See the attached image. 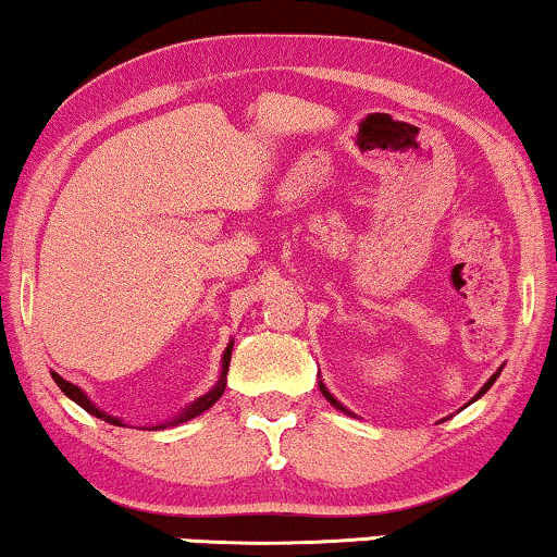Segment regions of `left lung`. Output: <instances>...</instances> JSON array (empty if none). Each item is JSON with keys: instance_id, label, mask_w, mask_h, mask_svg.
I'll use <instances>...</instances> for the list:
<instances>
[{"instance_id": "obj_1", "label": "left lung", "mask_w": 557, "mask_h": 557, "mask_svg": "<svg viewBox=\"0 0 557 557\" xmlns=\"http://www.w3.org/2000/svg\"><path fill=\"white\" fill-rule=\"evenodd\" d=\"M494 380H496V375H494V377H491V380H488V383H485V385H483V388H481V393H478V396H475V398H481V396H483V393H485V391H488V388H491V385H494ZM321 393H323V396H326V398L331 400V404H334L336 408H342V411H344V406H342V404H339V400H336L334 396H331V393H329L326 388H323V385H321Z\"/></svg>"}]
</instances>
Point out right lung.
Listing matches in <instances>:
<instances>
[{
  "mask_svg": "<svg viewBox=\"0 0 557 557\" xmlns=\"http://www.w3.org/2000/svg\"><path fill=\"white\" fill-rule=\"evenodd\" d=\"M228 362H231V344H228V349L223 351V372H221V380H218L215 388L210 391V393H206V396H202V398H197L195 404L189 406L187 411L182 413V417H180L177 421H174V424H182V421H189L193 417H197V413L208 411V408L213 406L215 400L223 396V388H226V383H223V377H226V372H228ZM51 375H53V380H55V385H59V388H61L63 393H66V396L72 398L74 404H79V406L84 408V411L91 413V417H97V419H108V421H112V424H115V426H123V424H121V419H112V417H108V413H102L100 408H97L95 404H91V400H89L87 396H84V393H82L79 388H76L74 383H69V380H63L61 375H55V372H51Z\"/></svg>",
  "mask_w": 557,
  "mask_h": 557,
  "instance_id": "right-lung-1",
  "label": "right lung"
}]
</instances>
